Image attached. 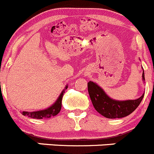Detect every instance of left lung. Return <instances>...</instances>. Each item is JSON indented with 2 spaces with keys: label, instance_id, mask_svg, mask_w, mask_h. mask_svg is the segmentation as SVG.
Segmentation results:
<instances>
[{
  "label": "left lung",
  "instance_id": "left-lung-1",
  "mask_svg": "<svg viewBox=\"0 0 154 154\" xmlns=\"http://www.w3.org/2000/svg\"><path fill=\"white\" fill-rule=\"evenodd\" d=\"M143 80H145L143 72ZM88 91L91 102L97 111L107 118H121L131 114L141 102L144 94L136 100L115 101L105 94L101 87L93 82H88Z\"/></svg>",
  "mask_w": 154,
  "mask_h": 154
}]
</instances>
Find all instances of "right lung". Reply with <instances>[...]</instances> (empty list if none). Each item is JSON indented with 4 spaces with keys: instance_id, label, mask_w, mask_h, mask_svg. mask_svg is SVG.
<instances>
[{
    "instance_id": "right-lung-1",
    "label": "right lung",
    "mask_w": 154,
    "mask_h": 154,
    "mask_svg": "<svg viewBox=\"0 0 154 154\" xmlns=\"http://www.w3.org/2000/svg\"><path fill=\"white\" fill-rule=\"evenodd\" d=\"M68 86L66 85V88L63 89L62 93L60 94V97L57 99V101L52 105L51 107L46 108L45 110L38 111H33V112H27V111H23L22 115L24 116H28L29 118H36V119H43V118H49L51 117L55 116L60 113L62 107V99H63V94L65 93V91L67 89Z\"/></svg>"
}]
</instances>
